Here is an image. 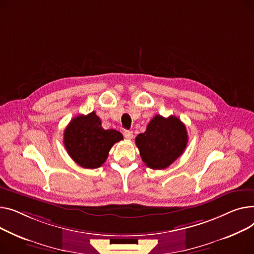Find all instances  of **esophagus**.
I'll use <instances>...</instances> for the list:
<instances>
[{
  "label": "esophagus",
  "instance_id": "obj_1",
  "mask_svg": "<svg viewBox=\"0 0 254 254\" xmlns=\"http://www.w3.org/2000/svg\"><path fill=\"white\" fill-rule=\"evenodd\" d=\"M124 136L127 138V139H132L133 138V132L130 131V130H125L124 131Z\"/></svg>",
  "mask_w": 254,
  "mask_h": 254
}]
</instances>
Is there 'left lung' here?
<instances>
[{
  "label": "left lung",
  "mask_w": 254,
  "mask_h": 254,
  "mask_svg": "<svg viewBox=\"0 0 254 254\" xmlns=\"http://www.w3.org/2000/svg\"><path fill=\"white\" fill-rule=\"evenodd\" d=\"M188 140L187 128L180 119L156 115L145 132L136 136L135 143L145 165L159 170L169 167L182 156Z\"/></svg>",
  "instance_id": "left-lung-1"
}]
</instances>
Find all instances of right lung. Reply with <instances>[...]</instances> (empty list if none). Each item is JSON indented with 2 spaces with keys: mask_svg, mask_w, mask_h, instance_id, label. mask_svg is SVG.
Listing matches in <instances>:
<instances>
[{
  "mask_svg": "<svg viewBox=\"0 0 254 254\" xmlns=\"http://www.w3.org/2000/svg\"><path fill=\"white\" fill-rule=\"evenodd\" d=\"M122 139L123 135L119 131L101 127L95 112L74 117L64 133V143L68 155L86 169L100 167L108 159L112 146Z\"/></svg>",
  "mask_w": 254,
  "mask_h": 254,
  "instance_id": "add662e5",
  "label": "right lung"
}]
</instances>
